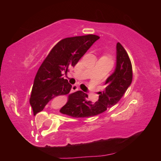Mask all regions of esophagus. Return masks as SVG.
<instances>
[{
    "mask_svg": "<svg viewBox=\"0 0 161 161\" xmlns=\"http://www.w3.org/2000/svg\"><path fill=\"white\" fill-rule=\"evenodd\" d=\"M79 89V87L76 86V85H73V86H72V92H76V91H78V90Z\"/></svg>",
    "mask_w": 161,
    "mask_h": 161,
    "instance_id": "1",
    "label": "esophagus"
}]
</instances>
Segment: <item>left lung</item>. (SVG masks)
<instances>
[{
  "label": "left lung",
  "instance_id": "1",
  "mask_svg": "<svg viewBox=\"0 0 161 161\" xmlns=\"http://www.w3.org/2000/svg\"><path fill=\"white\" fill-rule=\"evenodd\" d=\"M132 81V66L128 53L119 42L116 45V66L114 73L107 79L105 88L99 92L98 101H88V95L77 91L68 96L66 104L60 110L71 117L84 118L101 114L112 108L122 98Z\"/></svg>",
  "mask_w": 161,
  "mask_h": 161
}]
</instances>
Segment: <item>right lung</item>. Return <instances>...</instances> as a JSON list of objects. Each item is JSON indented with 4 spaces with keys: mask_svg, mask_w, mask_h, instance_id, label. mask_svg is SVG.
Listing matches in <instances>:
<instances>
[{
    "mask_svg": "<svg viewBox=\"0 0 161 161\" xmlns=\"http://www.w3.org/2000/svg\"><path fill=\"white\" fill-rule=\"evenodd\" d=\"M99 38L92 34L66 38L51 49L37 72L32 86L29 102L34 115L43 110L51 100L69 93L72 86L64 79L63 73L76 65Z\"/></svg>",
    "mask_w": 161,
    "mask_h": 161,
    "instance_id": "obj_1",
    "label": "right lung"
}]
</instances>
